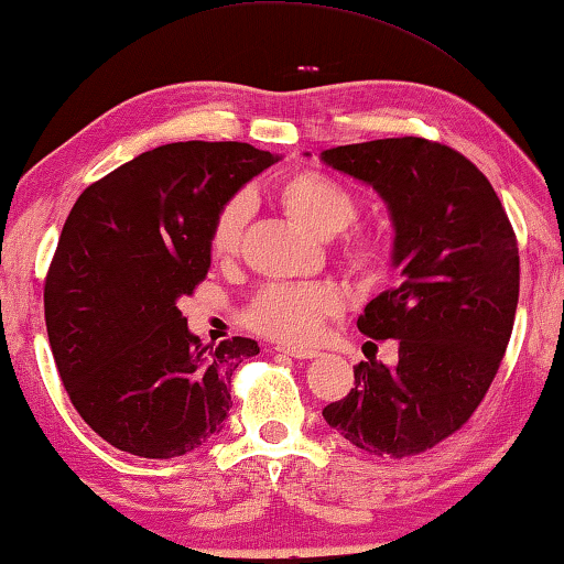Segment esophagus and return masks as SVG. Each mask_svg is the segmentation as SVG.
Segmentation results:
<instances>
[{"mask_svg":"<svg viewBox=\"0 0 564 564\" xmlns=\"http://www.w3.org/2000/svg\"><path fill=\"white\" fill-rule=\"evenodd\" d=\"M275 350L283 352V356H291V358H295V360H311V358H318V350H313V348H291V346H279Z\"/></svg>","mask_w":564,"mask_h":564,"instance_id":"obj_1","label":"esophagus"}]
</instances>
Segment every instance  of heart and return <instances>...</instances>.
I'll use <instances>...</instances> for the list:
<instances>
[{
	"instance_id": "heart-1",
	"label": "heart",
	"mask_w": 564,
	"mask_h": 564,
	"mask_svg": "<svg viewBox=\"0 0 564 564\" xmlns=\"http://www.w3.org/2000/svg\"><path fill=\"white\" fill-rule=\"evenodd\" d=\"M279 204L293 224L316 238H333L358 216V198L350 188L318 171H299L279 186ZM241 198L218 212L208 236L216 261H226L238 251L246 224ZM388 259V246L378 236L356 234L346 241V261L352 271L378 275ZM343 299L336 285H271L251 303L248 326L281 343H308L321 333L326 318L336 316Z\"/></svg>"
}]
</instances>
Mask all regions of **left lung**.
<instances>
[{
  "mask_svg": "<svg viewBox=\"0 0 564 564\" xmlns=\"http://www.w3.org/2000/svg\"><path fill=\"white\" fill-rule=\"evenodd\" d=\"M321 161L378 191L403 275L358 316L360 333L398 340V362L360 360L356 388L323 417L366 453L417 455L475 413L498 373L520 295L518 241L490 181L451 147L378 139Z\"/></svg>",
  "mask_w": 564,
  "mask_h": 564,
  "instance_id": "obj_1",
  "label": "left lung"
}]
</instances>
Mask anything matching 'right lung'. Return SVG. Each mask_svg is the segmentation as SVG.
<instances>
[{"label": "right lung", "mask_w": 564, "mask_h": 564, "mask_svg": "<svg viewBox=\"0 0 564 564\" xmlns=\"http://www.w3.org/2000/svg\"><path fill=\"white\" fill-rule=\"evenodd\" d=\"M275 161L238 141H178L113 169L66 216L46 333L76 413L119 451L169 460L221 433L234 370L261 348L204 346L178 301L212 269L218 212Z\"/></svg>", "instance_id": "1"}]
</instances>
